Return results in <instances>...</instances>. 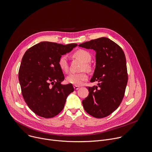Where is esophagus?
<instances>
[{"label":"esophagus","mask_w":152,"mask_h":152,"mask_svg":"<svg viewBox=\"0 0 152 152\" xmlns=\"http://www.w3.org/2000/svg\"><path fill=\"white\" fill-rule=\"evenodd\" d=\"M79 86H77V85H74V88H75V90H78V89H79Z\"/></svg>","instance_id":"esophagus-1"}]
</instances>
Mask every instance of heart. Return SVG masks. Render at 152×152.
Masks as SVG:
<instances>
[{
  "mask_svg": "<svg viewBox=\"0 0 152 152\" xmlns=\"http://www.w3.org/2000/svg\"><path fill=\"white\" fill-rule=\"evenodd\" d=\"M74 56L82 62L83 64L81 67V70H90V66L89 62L91 60V55L89 52L83 49H80L75 52L73 54ZM58 66L60 69L64 72L67 73L69 70V65L67 62V56L66 55L61 56L58 60ZM88 75L84 72L78 73H71L66 77V82L68 83L74 85L79 86L82 85L83 82L87 80Z\"/></svg>",
  "mask_w": 152,
  "mask_h": 152,
  "instance_id": "1",
  "label": "heart"
}]
</instances>
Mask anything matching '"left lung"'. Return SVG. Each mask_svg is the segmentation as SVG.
Instances as JSON below:
<instances>
[{
	"label": "left lung",
	"mask_w": 152,
	"mask_h": 152,
	"mask_svg": "<svg viewBox=\"0 0 152 152\" xmlns=\"http://www.w3.org/2000/svg\"><path fill=\"white\" fill-rule=\"evenodd\" d=\"M79 47L96 51V69L90 82L98 86H88L89 94L82 100L85 111L102 118L112 114L124 97L128 80L126 60L122 49L110 39L102 37L86 41Z\"/></svg>",
	"instance_id": "left-lung-1"
}]
</instances>
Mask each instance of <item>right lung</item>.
Segmentation results:
<instances>
[{"instance_id": "right-lung-1", "label": "right lung", "mask_w": 152, "mask_h": 152, "mask_svg": "<svg viewBox=\"0 0 152 152\" xmlns=\"http://www.w3.org/2000/svg\"><path fill=\"white\" fill-rule=\"evenodd\" d=\"M77 46L43 41L24 54L18 72L21 93L28 107L38 116L50 118L57 115L74 91L72 84L61 83L64 76L58 60Z\"/></svg>"}]
</instances>
